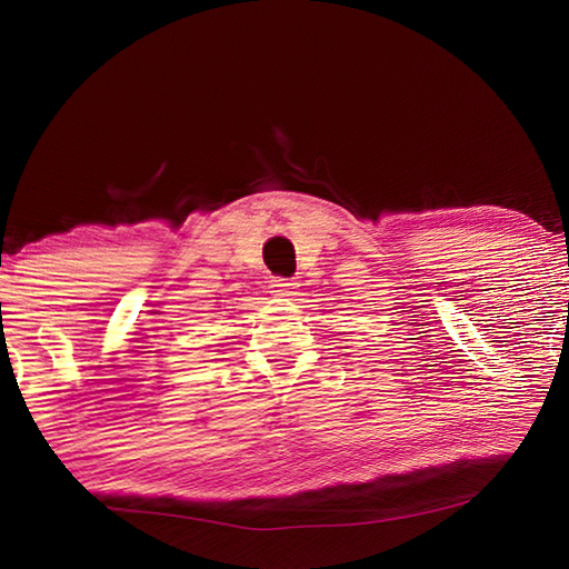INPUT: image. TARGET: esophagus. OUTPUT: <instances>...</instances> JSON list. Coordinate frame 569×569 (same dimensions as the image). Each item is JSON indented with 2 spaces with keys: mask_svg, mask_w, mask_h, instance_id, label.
<instances>
[{
  "mask_svg": "<svg viewBox=\"0 0 569 569\" xmlns=\"http://www.w3.org/2000/svg\"><path fill=\"white\" fill-rule=\"evenodd\" d=\"M296 291H298V283L293 281V278H273V281H271V293L273 296L288 298V296H296Z\"/></svg>",
  "mask_w": 569,
  "mask_h": 569,
  "instance_id": "34e87169",
  "label": "esophagus"
}]
</instances>
